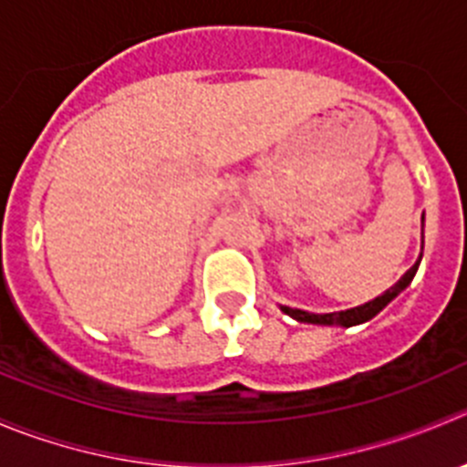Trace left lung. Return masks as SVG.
Returning a JSON list of instances; mask_svg holds the SVG:
<instances>
[{
	"mask_svg": "<svg viewBox=\"0 0 467 467\" xmlns=\"http://www.w3.org/2000/svg\"><path fill=\"white\" fill-rule=\"evenodd\" d=\"M421 250H424V215H421ZM420 261H421V254H420V259L412 264V268L408 270V273L403 275V277L399 279L394 286H389L383 296L374 297V300L359 305V307H350V309H346V312H332V314H312V312H305V309L286 307V305H279V309L300 323H314V326H341V327L359 326V323H367L369 318H374L376 314L383 312V309L392 303L394 297H397L403 288L410 286L412 277H415L417 268H420Z\"/></svg>",
	"mask_w": 467,
	"mask_h": 467,
	"instance_id": "1",
	"label": "left lung"
}]
</instances>
